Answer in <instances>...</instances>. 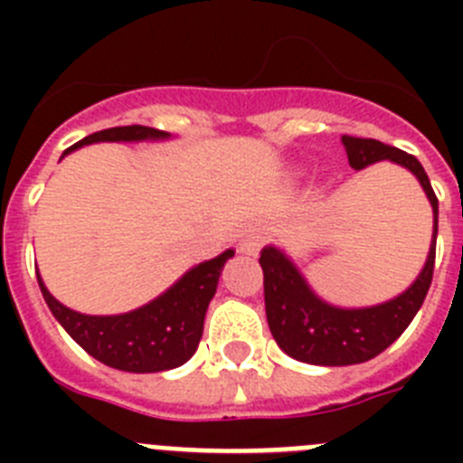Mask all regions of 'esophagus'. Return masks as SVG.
<instances>
[{"label":"esophagus","mask_w":463,"mask_h":463,"mask_svg":"<svg viewBox=\"0 0 463 463\" xmlns=\"http://www.w3.org/2000/svg\"><path fill=\"white\" fill-rule=\"evenodd\" d=\"M261 245H264V239H261L260 234H248L241 239L239 248H241V252H245V255L255 257L257 252L261 250Z\"/></svg>","instance_id":"34e87169"}]
</instances>
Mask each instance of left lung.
<instances>
[{
  "instance_id": "left-lung-1",
  "label": "left lung",
  "mask_w": 463,
  "mask_h": 463,
  "mask_svg": "<svg viewBox=\"0 0 463 463\" xmlns=\"http://www.w3.org/2000/svg\"><path fill=\"white\" fill-rule=\"evenodd\" d=\"M347 162L354 171L390 159L406 166L427 192L433 208V239L427 264L411 288L384 304L369 308H336L322 301L292 261L273 245L261 250L260 264L264 271V304L273 338L282 353L298 362L315 366H350L378 357L406 331L424 297L431 288L436 261V234H439V199L433 194L429 175L417 157L403 150L380 143L375 138L343 137Z\"/></svg>"
}]
</instances>
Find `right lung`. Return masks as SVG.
Returning <instances> with one entry per match:
<instances>
[{"label": "right lung", "mask_w": 463, "mask_h": 463, "mask_svg": "<svg viewBox=\"0 0 463 463\" xmlns=\"http://www.w3.org/2000/svg\"><path fill=\"white\" fill-rule=\"evenodd\" d=\"M166 137V132L143 125L110 127L73 143L71 148L64 150V155L97 141H146ZM229 257H234V250H224L215 260L190 269L162 297L122 315L76 313L48 292L39 273L36 278L55 320L85 353L110 369L129 373H159L181 366L196 353L203 334L206 308L218 289L220 273Z\"/></svg>", "instance_id": "obj_1"}]
</instances>
